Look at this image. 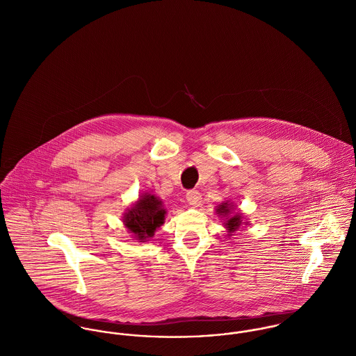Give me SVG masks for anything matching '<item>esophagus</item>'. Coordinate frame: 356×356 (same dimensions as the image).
<instances>
[{"label":"esophagus","instance_id":"34e87169","mask_svg":"<svg viewBox=\"0 0 356 356\" xmlns=\"http://www.w3.org/2000/svg\"><path fill=\"white\" fill-rule=\"evenodd\" d=\"M186 200L192 207H199L202 204V195L197 191H189L186 193Z\"/></svg>","mask_w":356,"mask_h":356}]
</instances>
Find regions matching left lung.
Wrapping results in <instances>:
<instances>
[{
  "label": "left lung",
  "instance_id": "left-lung-1",
  "mask_svg": "<svg viewBox=\"0 0 356 356\" xmlns=\"http://www.w3.org/2000/svg\"><path fill=\"white\" fill-rule=\"evenodd\" d=\"M216 212L219 216H222L225 219V227L227 229V233L232 236V233L237 232L243 223V216L241 213H233V204L229 203V202H225V203L219 204L216 207Z\"/></svg>",
  "mask_w": 356,
  "mask_h": 356
}]
</instances>
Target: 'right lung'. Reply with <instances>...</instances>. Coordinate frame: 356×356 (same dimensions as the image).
I'll return each instance as SVG.
<instances>
[{
	"instance_id": "add662e5",
	"label": "right lung",
	"mask_w": 356,
	"mask_h": 356,
	"mask_svg": "<svg viewBox=\"0 0 356 356\" xmlns=\"http://www.w3.org/2000/svg\"><path fill=\"white\" fill-rule=\"evenodd\" d=\"M165 209L159 197L144 193L123 216V223L140 243L152 238L154 232L164 223Z\"/></svg>"
}]
</instances>
